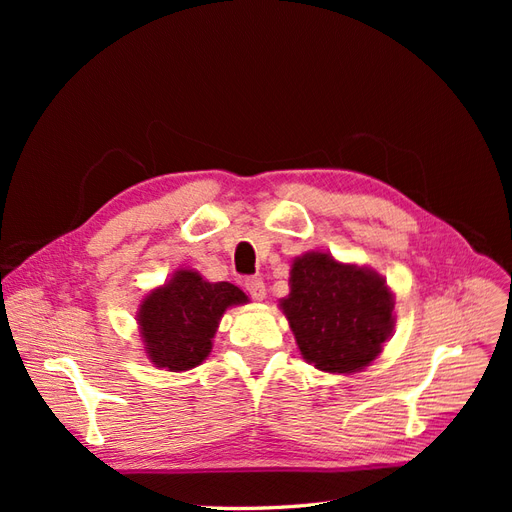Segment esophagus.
Masks as SVG:
<instances>
[{"instance_id": "34e87169", "label": "esophagus", "mask_w": 512, "mask_h": 512, "mask_svg": "<svg viewBox=\"0 0 512 512\" xmlns=\"http://www.w3.org/2000/svg\"><path fill=\"white\" fill-rule=\"evenodd\" d=\"M245 290L250 292V297L256 299V301H262V299H265V294H267L265 282H262L260 277H247V280H245Z\"/></svg>"}]
</instances>
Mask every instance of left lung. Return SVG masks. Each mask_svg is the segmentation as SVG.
I'll return each instance as SVG.
<instances>
[{"label":"left lung","mask_w":512,"mask_h":512,"mask_svg":"<svg viewBox=\"0 0 512 512\" xmlns=\"http://www.w3.org/2000/svg\"><path fill=\"white\" fill-rule=\"evenodd\" d=\"M282 309L303 359L331 374L369 365L393 331V294L382 277L322 252L292 262Z\"/></svg>","instance_id":"1"}]
</instances>
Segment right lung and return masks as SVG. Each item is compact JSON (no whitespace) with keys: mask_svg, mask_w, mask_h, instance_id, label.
Masks as SVG:
<instances>
[{"mask_svg":"<svg viewBox=\"0 0 512 512\" xmlns=\"http://www.w3.org/2000/svg\"><path fill=\"white\" fill-rule=\"evenodd\" d=\"M245 301V292L235 284H211L196 271H177L168 284L147 294L138 309L151 363L168 371L200 365L211 352L222 314Z\"/></svg>","mask_w":512,"mask_h":512,"instance_id":"add662e5","label":"right lung"}]
</instances>
